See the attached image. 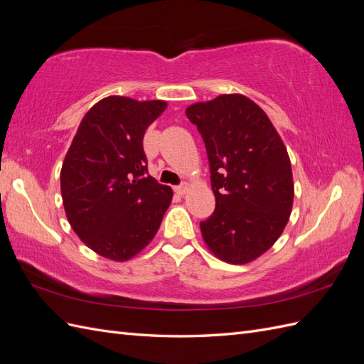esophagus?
Masks as SVG:
<instances>
[{
    "instance_id": "esophagus-1",
    "label": "esophagus",
    "mask_w": 364,
    "mask_h": 364,
    "mask_svg": "<svg viewBox=\"0 0 364 364\" xmlns=\"http://www.w3.org/2000/svg\"><path fill=\"white\" fill-rule=\"evenodd\" d=\"M186 190H188V183H185V182L178 185V186H174V191L178 193V194H181V196H183L186 193Z\"/></svg>"
}]
</instances>
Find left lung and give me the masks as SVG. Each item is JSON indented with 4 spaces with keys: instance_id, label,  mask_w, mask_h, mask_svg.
<instances>
[{
    "instance_id": "8db88e82",
    "label": "left lung",
    "mask_w": 364,
    "mask_h": 364,
    "mask_svg": "<svg viewBox=\"0 0 364 364\" xmlns=\"http://www.w3.org/2000/svg\"><path fill=\"white\" fill-rule=\"evenodd\" d=\"M185 114L203 138L215 196V211L200 222L205 243L225 262L247 264L274 245L291 214L287 149L246 95H218Z\"/></svg>"
}]
</instances>
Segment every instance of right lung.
Masks as SVG:
<instances>
[{"mask_svg": "<svg viewBox=\"0 0 364 364\" xmlns=\"http://www.w3.org/2000/svg\"><path fill=\"white\" fill-rule=\"evenodd\" d=\"M167 107L111 95L83 117L65 156L60 191L67 218L98 255L127 261L156 235L171 203L170 186L147 170L146 129Z\"/></svg>", "mask_w": 364, "mask_h": 364, "instance_id": "obj_1", "label": "right lung"}]
</instances>
